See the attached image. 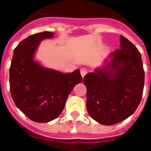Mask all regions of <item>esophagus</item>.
<instances>
[{"label": "esophagus", "mask_w": 151, "mask_h": 151, "mask_svg": "<svg viewBox=\"0 0 151 151\" xmlns=\"http://www.w3.org/2000/svg\"><path fill=\"white\" fill-rule=\"evenodd\" d=\"M80 71H81V76H82L83 78H84V77L85 76V74L88 73L87 69H85V68H81Z\"/></svg>", "instance_id": "obj_1"}]
</instances>
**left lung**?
<instances>
[{
	"instance_id": "obj_1",
	"label": "left lung",
	"mask_w": 151,
	"mask_h": 151,
	"mask_svg": "<svg viewBox=\"0 0 151 151\" xmlns=\"http://www.w3.org/2000/svg\"><path fill=\"white\" fill-rule=\"evenodd\" d=\"M120 44L121 48L110 53V62L84 78L88 113L104 125L131 116L143 96L145 75L140 52L122 35Z\"/></svg>"
}]
</instances>
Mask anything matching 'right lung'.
Listing matches in <instances>:
<instances>
[{
	"mask_svg": "<svg viewBox=\"0 0 151 151\" xmlns=\"http://www.w3.org/2000/svg\"><path fill=\"white\" fill-rule=\"evenodd\" d=\"M52 37L53 33L45 31L22 40L14 50L9 70L14 103L28 118L39 123L56 118L73 87L82 81L79 70L63 73L34 61L40 41Z\"/></svg>",
	"mask_w": 151,
	"mask_h": 151,
	"instance_id": "add662e5",
	"label": "right lung"
}]
</instances>
